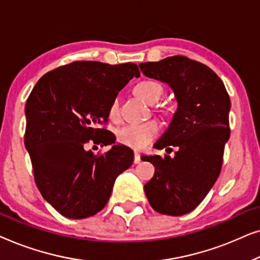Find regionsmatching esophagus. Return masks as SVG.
I'll use <instances>...</instances> for the list:
<instances>
[{"label": "esophagus", "instance_id": "34e87169", "mask_svg": "<svg viewBox=\"0 0 260 260\" xmlns=\"http://www.w3.org/2000/svg\"><path fill=\"white\" fill-rule=\"evenodd\" d=\"M135 158H134V162L136 163V165H138V163L141 162V155H140V152H137V151H135Z\"/></svg>", "mask_w": 260, "mask_h": 260}]
</instances>
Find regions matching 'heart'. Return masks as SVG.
<instances>
[{"label": "heart", "instance_id": "obj_1", "mask_svg": "<svg viewBox=\"0 0 260 260\" xmlns=\"http://www.w3.org/2000/svg\"><path fill=\"white\" fill-rule=\"evenodd\" d=\"M135 94L148 104H155L163 95L162 85L155 80H143L135 86ZM119 113L118 99H113L109 108L110 118L116 119ZM158 133V124L154 120L141 124H127L117 131V140L126 147L143 149Z\"/></svg>", "mask_w": 260, "mask_h": 260}]
</instances>
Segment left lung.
Masks as SVG:
<instances>
[{
	"label": "left lung",
	"mask_w": 260,
	"mask_h": 260,
	"mask_svg": "<svg viewBox=\"0 0 260 260\" xmlns=\"http://www.w3.org/2000/svg\"><path fill=\"white\" fill-rule=\"evenodd\" d=\"M144 76L173 88L177 109L156 149L176 147L172 158L142 156L155 174L144 186L149 204L166 215L187 214L204 200L221 172L223 149L230 138L231 101L214 71L183 55L140 63Z\"/></svg>",
	"instance_id": "obj_1"
}]
</instances>
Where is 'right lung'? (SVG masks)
Here are the masks:
<instances>
[{
	"label": "right lung",
	"mask_w": 260,
	"mask_h": 260,
	"mask_svg": "<svg viewBox=\"0 0 260 260\" xmlns=\"http://www.w3.org/2000/svg\"><path fill=\"white\" fill-rule=\"evenodd\" d=\"M134 77L136 63L73 61L42 76L27 99L24 145L35 183L60 214L84 219L105 207L117 176L134 162L125 145L94 155L88 145L115 143L109 108Z\"/></svg>",
	"instance_id": "obj_1"
}]
</instances>
